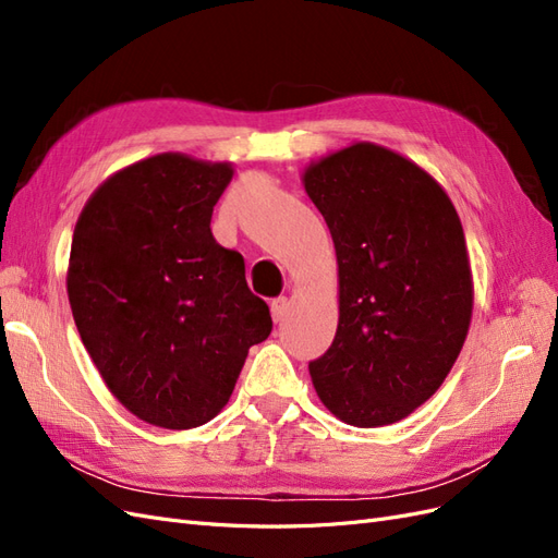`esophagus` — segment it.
Here are the masks:
<instances>
[{"label":"esophagus","mask_w":558,"mask_h":558,"mask_svg":"<svg viewBox=\"0 0 558 558\" xmlns=\"http://www.w3.org/2000/svg\"><path fill=\"white\" fill-rule=\"evenodd\" d=\"M269 307H272V318L279 324V320H283L286 312H289V298L279 295V298L272 300V305H269Z\"/></svg>","instance_id":"34e87169"}]
</instances>
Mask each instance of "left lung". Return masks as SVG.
I'll return each mask as SVG.
<instances>
[{
  "label": "left lung",
  "mask_w": 558,
  "mask_h": 558,
  "mask_svg": "<svg viewBox=\"0 0 558 558\" xmlns=\"http://www.w3.org/2000/svg\"><path fill=\"white\" fill-rule=\"evenodd\" d=\"M302 183L340 272V320L310 363L314 388L349 426L396 424L442 386L465 342L472 272L461 218L426 170L369 142L312 162Z\"/></svg>",
  "instance_id": "obj_1"
}]
</instances>
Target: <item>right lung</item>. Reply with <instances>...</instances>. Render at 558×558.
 <instances>
[{"instance_id":"add662e5","label":"right lung","mask_w":558,"mask_h":558,"mask_svg":"<svg viewBox=\"0 0 558 558\" xmlns=\"http://www.w3.org/2000/svg\"><path fill=\"white\" fill-rule=\"evenodd\" d=\"M234 170L158 154L111 174L83 207L66 295L109 391L146 424L185 430L226 408L253 344L272 332L242 253L211 234Z\"/></svg>"}]
</instances>
